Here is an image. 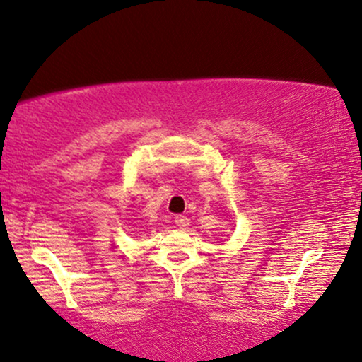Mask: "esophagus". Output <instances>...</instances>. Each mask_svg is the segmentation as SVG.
<instances>
[{"instance_id":"esophagus-1","label":"esophagus","mask_w":362,"mask_h":362,"mask_svg":"<svg viewBox=\"0 0 362 362\" xmlns=\"http://www.w3.org/2000/svg\"><path fill=\"white\" fill-rule=\"evenodd\" d=\"M175 224L180 227V229H186L187 226H189V219H187V216H182V214H177L175 217Z\"/></svg>"}]
</instances>
